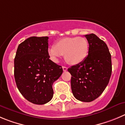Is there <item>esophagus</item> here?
<instances>
[{"mask_svg":"<svg viewBox=\"0 0 125 125\" xmlns=\"http://www.w3.org/2000/svg\"><path fill=\"white\" fill-rule=\"evenodd\" d=\"M62 68H63V72H66V71H67V70H68V68H67V67H66V66H62Z\"/></svg>","mask_w":125,"mask_h":125,"instance_id":"obj_1","label":"esophagus"}]
</instances>
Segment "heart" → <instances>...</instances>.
<instances>
[{
  "mask_svg": "<svg viewBox=\"0 0 125 125\" xmlns=\"http://www.w3.org/2000/svg\"><path fill=\"white\" fill-rule=\"evenodd\" d=\"M88 49V42L84 38H66L59 41L55 47H50L48 53L55 62H57L64 55L65 61L68 63L76 65L84 60Z\"/></svg>",
  "mask_w": 125,
  "mask_h": 125,
  "instance_id": "b5f03b06",
  "label": "heart"
}]
</instances>
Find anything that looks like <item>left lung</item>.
I'll list each match as a JSON object with an SVG mask.
<instances>
[{
  "label": "left lung",
  "instance_id": "left-lung-1",
  "mask_svg": "<svg viewBox=\"0 0 125 125\" xmlns=\"http://www.w3.org/2000/svg\"><path fill=\"white\" fill-rule=\"evenodd\" d=\"M89 43L88 55L68 71L72 76L71 87L76 99L89 102L101 95L112 74L111 55L107 44L94 34L85 35Z\"/></svg>",
  "mask_w": 125,
  "mask_h": 125
}]
</instances>
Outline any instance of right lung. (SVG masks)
Masks as SVG:
<instances>
[{"label": "right lung", "mask_w": 125, "mask_h": 125, "mask_svg": "<svg viewBox=\"0 0 125 125\" xmlns=\"http://www.w3.org/2000/svg\"><path fill=\"white\" fill-rule=\"evenodd\" d=\"M47 36L28 38L19 44L14 59V76L26 99L42 105L53 97L52 85L63 73L62 66L49 59Z\"/></svg>", "instance_id": "right-lung-1"}]
</instances>
